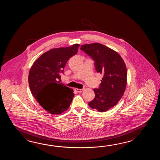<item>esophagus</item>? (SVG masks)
Listing matches in <instances>:
<instances>
[{
	"label": "esophagus",
	"instance_id": "obj_1",
	"mask_svg": "<svg viewBox=\"0 0 160 160\" xmlns=\"http://www.w3.org/2000/svg\"><path fill=\"white\" fill-rule=\"evenodd\" d=\"M75 90L78 92H81L83 90V88H82V89H79V88H75Z\"/></svg>",
	"mask_w": 160,
	"mask_h": 160
}]
</instances>
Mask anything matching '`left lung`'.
Segmentation results:
<instances>
[{"mask_svg": "<svg viewBox=\"0 0 160 160\" xmlns=\"http://www.w3.org/2000/svg\"><path fill=\"white\" fill-rule=\"evenodd\" d=\"M80 49L94 62L96 71L103 75L95 96L88 105L103 112L116 105L126 88L127 70L122 58L117 52L98 43L82 45Z\"/></svg>", "mask_w": 160, "mask_h": 160, "instance_id": "1", "label": "left lung"}]
</instances>
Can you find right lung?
<instances>
[{
    "label": "right lung",
    "instance_id": "right-lung-1",
    "mask_svg": "<svg viewBox=\"0 0 160 160\" xmlns=\"http://www.w3.org/2000/svg\"><path fill=\"white\" fill-rule=\"evenodd\" d=\"M79 44L50 50L38 58L28 75L32 94L48 112L58 114L66 111L72 103V90L59 83L68 59L78 52Z\"/></svg>",
    "mask_w": 160,
    "mask_h": 160
}]
</instances>
